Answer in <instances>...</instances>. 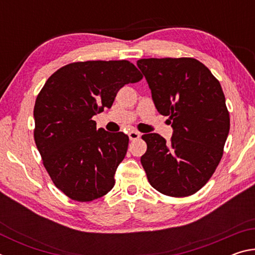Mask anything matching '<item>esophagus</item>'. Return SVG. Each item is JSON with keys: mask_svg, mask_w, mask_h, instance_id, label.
<instances>
[{"mask_svg": "<svg viewBox=\"0 0 255 255\" xmlns=\"http://www.w3.org/2000/svg\"><path fill=\"white\" fill-rule=\"evenodd\" d=\"M128 136H129V139H130V140H135V139H138V138L140 137V132L131 130V131H129Z\"/></svg>", "mask_w": 255, "mask_h": 255, "instance_id": "obj_1", "label": "esophagus"}]
</instances>
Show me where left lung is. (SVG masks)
Masks as SVG:
<instances>
[{
    "label": "left lung",
    "instance_id": "left-lung-1",
    "mask_svg": "<svg viewBox=\"0 0 255 255\" xmlns=\"http://www.w3.org/2000/svg\"><path fill=\"white\" fill-rule=\"evenodd\" d=\"M152 91L157 111L169 116L170 143L158 133L141 138L147 150L140 157L148 182L170 197L196 193L221 162L230 132V114L221 83L199 60H137Z\"/></svg>",
    "mask_w": 255,
    "mask_h": 255
}]
</instances>
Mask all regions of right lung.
<instances>
[{"instance_id": "1", "label": "right lung", "mask_w": 255, "mask_h": 255, "mask_svg": "<svg viewBox=\"0 0 255 255\" xmlns=\"http://www.w3.org/2000/svg\"><path fill=\"white\" fill-rule=\"evenodd\" d=\"M141 79L128 60L77 62L56 71L38 94L34 141L51 181L68 198L92 201L114 188L129 138L97 129L92 117L111 108L125 84Z\"/></svg>"}]
</instances>
